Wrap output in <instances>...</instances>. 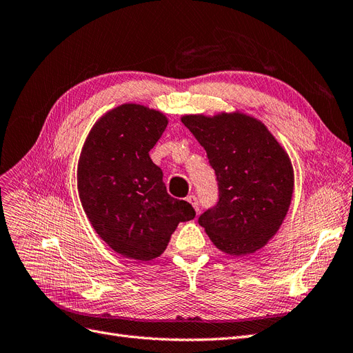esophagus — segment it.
<instances>
[{
	"label": "esophagus",
	"mask_w": 353,
	"mask_h": 353,
	"mask_svg": "<svg viewBox=\"0 0 353 353\" xmlns=\"http://www.w3.org/2000/svg\"><path fill=\"white\" fill-rule=\"evenodd\" d=\"M187 201L190 203L191 206H193V209L199 213V210H200V206H199V200H197V197L196 196H188L187 197Z\"/></svg>",
	"instance_id": "esophagus-1"
}]
</instances>
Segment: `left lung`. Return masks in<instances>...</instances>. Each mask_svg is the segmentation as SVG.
<instances>
[{
  "mask_svg": "<svg viewBox=\"0 0 353 353\" xmlns=\"http://www.w3.org/2000/svg\"><path fill=\"white\" fill-rule=\"evenodd\" d=\"M215 169L219 201L199 223L216 248L245 256L268 243L290 208L292 160L259 119L241 112L181 117Z\"/></svg>",
  "mask_w": 353,
  "mask_h": 353,
  "instance_id": "1",
  "label": "left lung"
}]
</instances>
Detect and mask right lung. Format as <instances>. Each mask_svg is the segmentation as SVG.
I'll return each mask as SVG.
<instances>
[{"label":"right lung","mask_w":353,"mask_h":353,"mask_svg":"<svg viewBox=\"0 0 353 353\" xmlns=\"http://www.w3.org/2000/svg\"><path fill=\"white\" fill-rule=\"evenodd\" d=\"M166 126L162 112L121 104L94 123L79 156L78 191L87 218L128 259H156L178 223L196 216L190 203L168 194L162 169L148 154Z\"/></svg>","instance_id":"obj_1"}]
</instances>
